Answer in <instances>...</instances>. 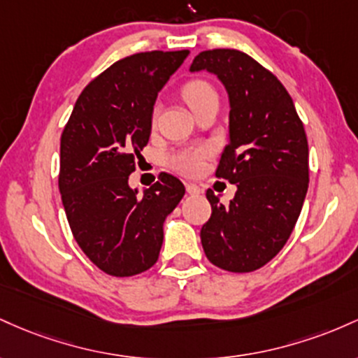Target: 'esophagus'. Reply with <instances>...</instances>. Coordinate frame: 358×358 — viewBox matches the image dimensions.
<instances>
[{
	"mask_svg": "<svg viewBox=\"0 0 358 358\" xmlns=\"http://www.w3.org/2000/svg\"><path fill=\"white\" fill-rule=\"evenodd\" d=\"M186 191L189 192V194L194 196V194H199V192H201V187L198 186V184L187 182V184H186Z\"/></svg>",
	"mask_w": 358,
	"mask_h": 358,
	"instance_id": "1",
	"label": "esophagus"
}]
</instances>
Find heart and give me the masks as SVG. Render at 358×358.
I'll return each mask as SVG.
<instances>
[{"mask_svg": "<svg viewBox=\"0 0 358 358\" xmlns=\"http://www.w3.org/2000/svg\"><path fill=\"white\" fill-rule=\"evenodd\" d=\"M182 98L187 103V106L191 108L192 113L199 110L203 104L213 99H218V92L210 83L204 81V79H191L182 86ZM157 115L159 110L155 108L152 111V127H157ZM211 155V148L208 145H192V147H184L178 148L172 154H169L167 164L169 167L176 169L184 176H196L199 174L201 169H203L204 160Z\"/></svg>", "mask_w": 358, "mask_h": 358, "instance_id": "1", "label": "heart"}]
</instances>
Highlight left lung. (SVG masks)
<instances>
[{
    "label": "left lung",
    "instance_id": "obj_1",
    "mask_svg": "<svg viewBox=\"0 0 358 358\" xmlns=\"http://www.w3.org/2000/svg\"><path fill=\"white\" fill-rule=\"evenodd\" d=\"M201 69L230 96V142L215 176L238 187L228 204L208 189L201 243L213 266L243 274L271 262L294 230L309 184L306 131L282 83L245 52H199L191 71Z\"/></svg>",
    "mask_w": 358,
    "mask_h": 358
}]
</instances>
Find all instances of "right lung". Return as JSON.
<instances>
[{"mask_svg": "<svg viewBox=\"0 0 358 358\" xmlns=\"http://www.w3.org/2000/svg\"><path fill=\"white\" fill-rule=\"evenodd\" d=\"M189 50H150L116 60L84 87L60 136L59 191L81 250L104 274L154 266L162 223L184 196L164 172L143 196L128 186L147 147L157 92Z\"/></svg>", "mask_w": 358, "mask_h": 358, "instance_id": "1", "label": "right lung"}]
</instances>
